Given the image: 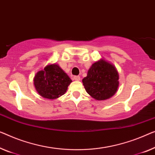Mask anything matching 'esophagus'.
<instances>
[{
	"label": "esophagus",
	"mask_w": 155,
	"mask_h": 155,
	"mask_svg": "<svg viewBox=\"0 0 155 155\" xmlns=\"http://www.w3.org/2000/svg\"><path fill=\"white\" fill-rule=\"evenodd\" d=\"M74 79L75 81H79L80 77L79 76H74Z\"/></svg>",
	"instance_id": "obj_1"
}]
</instances>
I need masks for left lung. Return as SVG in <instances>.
Instances as JSON below:
<instances>
[{
    "mask_svg": "<svg viewBox=\"0 0 155 155\" xmlns=\"http://www.w3.org/2000/svg\"><path fill=\"white\" fill-rule=\"evenodd\" d=\"M118 73L113 64L100 60L92 64L87 77L82 80L85 91L97 100H105L116 92Z\"/></svg>",
    "mask_w": 155,
    "mask_h": 155,
    "instance_id": "1",
    "label": "left lung"
}]
</instances>
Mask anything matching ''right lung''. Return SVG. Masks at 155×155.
Here are the masks:
<instances>
[{
	"mask_svg": "<svg viewBox=\"0 0 155 155\" xmlns=\"http://www.w3.org/2000/svg\"><path fill=\"white\" fill-rule=\"evenodd\" d=\"M71 80L56 64H48L39 71L34 78V85L40 95L54 100L65 93Z\"/></svg>",
	"mask_w": 155,
	"mask_h": 155,
	"instance_id": "add662e5",
	"label": "right lung"
}]
</instances>
